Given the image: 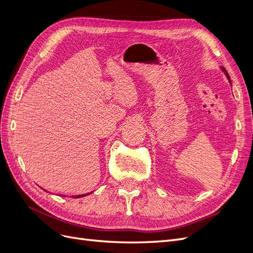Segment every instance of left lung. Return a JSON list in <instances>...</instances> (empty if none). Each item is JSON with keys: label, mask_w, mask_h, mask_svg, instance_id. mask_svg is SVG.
<instances>
[{"label": "left lung", "mask_w": 253, "mask_h": 253, "mask_svg": "<svg viewBox=\"0 0 253 253\" xmlns=\"http://www.w3.org/2000/svg\"><path fill=\"white\" fill-rule=\"evenodd\" d=\"M225 74H226V76H227V78L229 79V82H231V80H230V77H229V75H228V73H227V72H225Z\"/></svg>", "instance_id": "left-lung-1"}]
</instances>
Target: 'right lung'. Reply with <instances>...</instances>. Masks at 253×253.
<instances>
[{"label": "right lung", "instance_id": "add662e5", "mask_svg": "<svg viewBox=\"0 0 253 253\" xmlns=\"http://www.w3.org/2000/svg\"><path fill=\"white\" fill-rule=\"evenodd\" d=\"M89 193H86V194H82V195H77V196H73L74 198H79V197H83V196H86V195H88Z\"/></svg>", "mask_w": 253, "mask_h": 253}]
</instances>
